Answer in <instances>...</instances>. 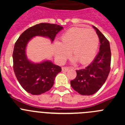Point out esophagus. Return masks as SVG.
<instances>
[{"label": "esophagus", "instance_id": "obj_1", "mask_svg": "<svg viewBox=\"0 0 125 125\" xmlns=\"http://www.w3.org/2000/svg\"><path fill=\"white\" fill-rule=\"evenodd\" d=\"M69 69V68H68V67H63V68H62V71L63 72H66V71H68Z\"/></svg>", "mask_w": 125, "mask_h": 125}]
</instances>
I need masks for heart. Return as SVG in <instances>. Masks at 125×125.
<instances>
[{
	"mask_svg": "<svg viewBox=\"0 0 125 125\" xmlns=\"http://www.w3.org/2000/svg\"><path fill=\"white\" fill-rule=\"evenodd\" d=\"M99 45V37L94 31L86 28L74 27L65 32L61 42L54 44V56L59 63L62 64L70 54L81 65H86L93 59Z\"/></svg>",
	"mask_w": 125,
	"mask_h": 125,
	"instance_id": "heart-1",
	"label": "heart"
}]
</instances>
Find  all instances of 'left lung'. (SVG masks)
<instances>
[{
	"mask_svg": "<svg viewBox=\"0 0 125 125\" xmlns=\"http://www.w3.org/2000/svg\"><path fill=\"white\" fill-rule=\"evenodd\" d=\"M100 39V51L93 61L84 69L76 70L77 76L71 81V87L82 95L96 93L105 83L110 71L111 50L110 42L94 26Z\"/></svg>",
	"mask_w": 125,
	"mask_h": 125,
	"instance_id": "1",
	"label": "left lung"
}]
</instances>
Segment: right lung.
Wrapping results in <instances>:
<instances>
[{
    "instance_id": "right-lung-1",
    "label": "right lung",
    "mask_w": 125,
    "mask_h": 125,
    "mask_svg": "<svg viewBox=\"0 0 125 125\" xmlns=\"http://www.w3.org/2000/svg\"><path fill=\"white\" fill-rule=\"evenodd\" d=\"M62 29L63 27L57 24H36L25 30L15 42L13 51L14 73L20 84L29 93L39 95L49 91L61 68L49 60L39 63L29 60L25 51L27 44L36 36L47 37L52 42L56 34Z\"/></svg>"
}]
</instances>
